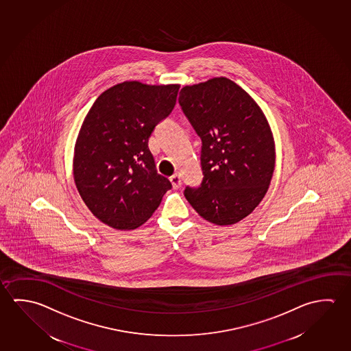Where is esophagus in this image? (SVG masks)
<instances>
[{
  "mask_svg": "<svg viewBox=\"0 0 351 351\" xmlns=\"http://www.w3.org/2000/svg\"><path fill=\"white\" fill-rule=\"evenodd\" d=\"M170 181H171V184H173V187L175 190H178L180 189V186L182 184V181H181V176L178 175V173H175L173 175L171 178H170Z\"/></svg>",
  "mask_w": 351,
  "mask_h": 351,
  "instance_id": "1",
  "label": "esophagus"
}]
</instances>
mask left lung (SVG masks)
I'll return each mask as SVG.
<instances>
[{"instance_id":"8db88e82","label":"left lung","mask_w":351,"mask_h":351,"mask_svg":"<svg viewBox=\"0 0 351 351\" xmlns=\"http://www.w3.org/2000/svg\"><path fill=\"white\" fill-rule=\"evenodd\" d=\"M178 103L202 141L203 180L186 186L184 197L213 224H235L269 187L276 164L269 125L247 93L224 77L184 86Z\"/></svg>"}]
</instances>
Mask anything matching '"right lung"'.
<instances>
[{
	"mask_svg": "<svg viewBox=\"0 0 351 351\" xmlns=\"http://www.w3.org/2000/svg\"><path fill=\"white\" fill-rule=\"evenodd\" d=\"M180 86L123 82L101 93L83 121L73 173L89 210L119 230L145 223L173 186L156 171L148 142L171 114Z\"/></svg>",
	"mask_w": 351,
	"mask_h": 351,
	"instance_id": "1",
	"label": "right lung"
}]
</instances>
